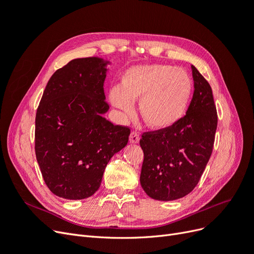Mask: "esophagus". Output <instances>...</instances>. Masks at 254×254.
<instances>
[{"instance_id": "esophagus-1", "label": "esophagus", "mask_w": 254, "mask_h": 254, "mask_svg": "<svg viewBox=\"0 0 254 254\" xmlns=\"http://www.w3.org/2000/svg\"><path fill=\"white\" fill-rule=\"evenodd\" d=\"M129 141H130V143H131V144L139 143V141H140V135H139V133L135 132V131L130 133V135H129Z\"/></svg>"}]
</instances>
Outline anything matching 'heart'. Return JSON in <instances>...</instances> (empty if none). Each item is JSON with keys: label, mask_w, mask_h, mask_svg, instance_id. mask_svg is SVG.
Returning <instances> with one entry per match:
<instances>
[{"label": "heart", "mask_w": 254, "mask_h": 254, "mask_svg": "<svg viewBox=\"0 0 254 254\" xmlns=\"http://www.w3.org/2000/svg\"><path fill=\"white\" fill-rule=\"evenodd\" d=\"M193 89L189 74L166 64H143L128 68L120 86L110 89L108 98L124 118L131 117L139 101L144 123L153 130L176 125L187 112Z\"/></svg>", "instance_id": "1"}]
</instances>
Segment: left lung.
Here are the masks:
<instances>
[{"instance_id": "1", "label": "left lung", "mask_w": 254, "mask_h": 254, "mask_svg": "<svg viewBox=\"0 0 254 254\" xmlns=\"http://www.w3.org/2000/svg\"><path fill=\"white\" fill-rule=\"evenodd\" d=\"M194 94L187 114L173 127L146 132L140 145L144 161L140 182L150 198L171 201L190 194L211 157L217 112L211 86L190 65Z\"/></svg>"}]
</instances>
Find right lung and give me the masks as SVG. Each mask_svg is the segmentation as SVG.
Masks as SVG:
<instances>
[{
  "instance_id": "obj_1",
  "label": "right lung",
  "mask_w": 254,
  "mask_h": 254,
  "mask_svg": "<svg viewBox=\"0 0 254 254\" xmlns=\"http://www.w3.org/2000/svg\"><path fill=\"white\" fill-rule=\"evenodd\" d=\"M99 57L73 59L53 74L36 114L35 150L53 194L68 200L93 195L110 159L128 143L130 129L113 125Z\"/></svg>"
}]
</instances>
